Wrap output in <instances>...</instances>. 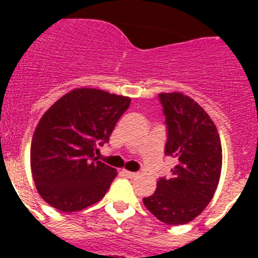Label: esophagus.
Listing matches in <instances>:
<instances>
[{
	"label": "esophagus",
	"mask_w": 258,
	"mask_h": 258,
	"mask_svg": "<svg viewBox=\"0 0 258 258\" xmlns=\"http://www.w3.org/2000/svg\"><path fill=\"white\" fill-rule=\"evenodd\" d=\"M122 174H124L125 177H127V178H134V177H137V174H138V173L129 172V170H122Z\"/></svg>",
	"instance_id": "esophagus-1"
}]
</instances>
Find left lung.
Listing matches in <instances>:
<instances>
[{"label":"left lung","mask_w":258,"mask_h":258,"mask_svg":"<svg viewBox=\"0 0 258 258\" xmlns=\"http://www.w3.org/2000/svg\"><path fill=\"white\" fill-rule=\"evenodd\" d=\"M165 116L164 154L177 164L172 177H160L143 204L166 225H183L199 216L214 195L222 166L217 127L195 101L181 93H161Z\"/></svg>","instance_id":"1"}]
</instances>
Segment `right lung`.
<instances>
[{"label":"right lung","instance_id":"obj_1","mask_svg":"<svg viewBox=\"0 0 258 258\" xmlns=\"http://www.w3.org/2000/svg\"><path fill=\"white\" fill-rule=\"evenodd\" d=\"M131 98L98 89H76L47 109L31 145L33 181L42 199L70 213L102 199L116 172L95 159L97 146L108 142Z\"/></svg>","mask_w":258,"mask_h":258}]
</instances>
